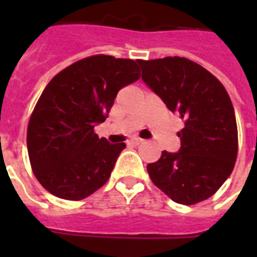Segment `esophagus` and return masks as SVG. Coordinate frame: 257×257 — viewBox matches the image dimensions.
<instances>
[{"label":"esophagus","mask_w":257,"mask_h":257,"mask_svg":"<svg viewBox=\"0 0 257 257\" xmlns=\"http://www.w3.org/2000/svg\"><path fill=\"white\" fill-rule=\"evenodd\" d=\"M144 143V140L143 139H140V137H133V139H131V144L133 145H140Z\"/></svg>","instance_id":"1"}]
</instances>
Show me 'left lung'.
I'll return each instance as SVG.
<instances>
[{
    "instance_id": "8db88e82",
    "label": "left lung",
    "mask_w": 257,
    "mask_h": 257,
    "mask_svg": "<svg viewBox=\"0 0 257 257\" xmlns=\"http://www.w3.org/2000/svg\"><path fill=\"white\" fill-rule=\"evenodd\" d=\"M143 81L185 120L179 152L147 165L153 184L184 205L211 197L229 177L237 157V125L223 84L184 57L139 61Z\"/></svg>"
}]
</instances>
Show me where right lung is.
<instances>
[{"mask_svg": "<svg viewBox=\"0 0 257 257\" xmlns=\"http://www.w3.org/2000/svg\"><path fill=\"white\" fill-rule=\"evenodd\" d=\"M137 62L104 54L86 57L44 89L26 143L34 176L52 195L81 200L108 181L125 144L98 139L93 129L106 120L118 90L140 78Z\"/></svg>", "mask_w": 257, "mask_h": 257, "instance_id": "add662e5", "label": "right lung"}]
</instances>
